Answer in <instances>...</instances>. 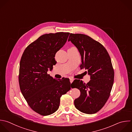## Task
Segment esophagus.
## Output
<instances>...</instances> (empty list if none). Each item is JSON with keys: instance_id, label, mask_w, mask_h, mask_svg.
Wrapping results in <instances>:
<instances>
[{"instance_id": "esophagus-1", "label": "esophagus", "mask_w": 132, "mask_h": 132, "mask_svg": "<svg viewBox=\"0 0 132 132\" xmlns=\"http://www.w3.org/2000/svg\"><path fill=\"white\" fill-rule=\"evenodd\" d=\"M74 79H73V78H70V82L71 83H72L73 81V80H74Z\"/></svg>"}]
</instances>
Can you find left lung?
<instances>
[{
  "label": "left lung",
  "instance_id": "1",
  "mask_svg": "<svg viewBox=\"0 0 132 132\" xmlns=\"http://www.w3.org/2000/svg\"><path fill=\"white\" fill-rule=\"evenodd\" d=\"M68 41L78 49L81 58L80 69L87 70L91 79L87 84L79 79L72 82V88L80 91L74 105L83 113H95L106 103L113 86L114 71L110 57L101 43L87 35L71 34Z\"/></svg>",
  "mask_w": 132,
  "mask_h": 132
}]
</instances>
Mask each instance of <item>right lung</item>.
Returning <instances> with one entry per match:
<instances>
[{"label": "right lung", "instance_id": "right-lung-1", "mask_svg": "<svg viewBox=\"0 0 132 132\" xmlns=\"http://www.w3.org/2000/svg\"><path fill=\"white\" fill-rule=\"evenodd\" d=\"M69 32L45 34L25 50L20 63L19 80L21 92L29 106L42 116L54 113L60 97L71 87L67 78L56 79L47 74L56 63V53L66 43Z\"/></svg>", "mask_w": 132, "mask_h": 132}]
</instances>
